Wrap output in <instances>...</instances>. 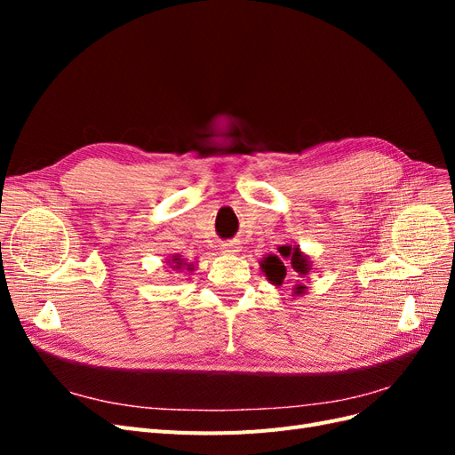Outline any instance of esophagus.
<instances>
[{"instance_id":"obj_1","label":"esophagus","mask_w":455,"mask_h":455,"mask_svg":"<svg viewBox=\"0 0 455 455\" xmlns=\"http://www.w3.org/2000/svg\"><path fill=\"white\" fill-rule=\"evenodd\" d=\"M220 252L226 254V256H235L241 252V246L237 241H226L220 244Z\"/></svg>"}]
</instances>
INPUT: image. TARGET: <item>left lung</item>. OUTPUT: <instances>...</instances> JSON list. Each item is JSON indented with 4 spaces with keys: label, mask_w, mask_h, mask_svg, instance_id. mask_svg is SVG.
I'll use <instances>...</instances> for the list:
<instances>
[{
    "label": "left lung",
    "mask_w": 455,
    "mask_h": 455,
    "mask_svg": "<svg viewBox=\"0 0 455 455\" xmlns=\"http://www.w3.org/2000/svg\"><path fill=\"white\" fill-rule=\"evenodd\" d=\"M279 254H267L261 258L259 261V269L261 273L266 275V279L275 284V286H281L284 277H286V266L284 261L292 266V269L299 275L301 279H306L309 271L313 269V261L309 259L307 254L301 252V249L298 244H283L279 246ZM307 292V286L298 281V284H294L292 288V296H304Z\"/></svg>",
    "instance_id": "left-lung-1"
}]
</instances>
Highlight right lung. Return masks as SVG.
<instances>
[{
	"label": "right lung",
	"instance_id": "1",
	"mask_svg": "<svg viewBox=\"0 0 455 455\" xmlns=\"http://www.w3.org/2000/svg\"><path fill=\"white\" fill-rule=\"evenodd\" d=\"M164 264H167L172 271H184V269H188V271H194V264H188V261H186L180 254H172V256H169L167 259H164Z\"/></svg>",
	"mask_w": 455,
	"mask_h": 455
}]
</instances>
